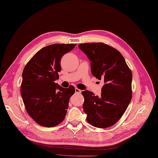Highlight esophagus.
<instances>
[{
	"instance_id": "esophagus-1",
	"label": "esophagus",
	"mask_w": 158,
	"mask_h": 158,
	"mask_svg": "<svg viewBox=\"0 0 158 158\" xmlns=\"http://www.w3.org/2000/svg\"><path fill=\"white\" fill-rule=\"evenodd\" d=\"M75 92H76V93L80 94V93H81V90H80L79 89H78V88H75Z\"/></svg>"
}]
</instances>
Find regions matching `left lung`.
<instances>
[{
    "label": "left lung",
    "mask_w": 158,
    "mask_h": 158,
    "mask_svg": "<svg viewBox=\"0 0 158 158\" xmlns=\"http://www.w3.org/2000/svg\"><path fill=\"white\" fill-rule=\"evenodd\" d=\"M78 48L91 61L94 77L104 81L101 96L82 91L87 121L98 128L114 125L124 114L132 99V74L120 52L103 43H85Z\"/></svg>",
    "instance_id": "8db88e82"
}]
</instances>
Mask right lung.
Masks as SVG:
<instances>
[{
  "label": "right lung",
  "mask_w": 158,
  "mask_h": 158,
  "mask_svg": "<svg viewBox=\"0 0 158 158\" xmlns=\"http://www.w3.org/2000/svg\"><path fill=\"white\" fill-rule=\"evenodd\" d=\"M75 44H52L39 50L25 66L20 93L28 114L39 125L55 127L63 122L74 93L73 85L64 88L55 83L64 55Z\"/></svg>",
  "instance_id": "obj_1"
}]
</instances>
